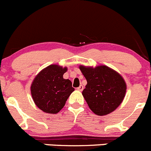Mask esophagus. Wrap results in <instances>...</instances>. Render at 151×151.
<instances>
[{"mask_svg":"<svg viewBox=\"0 0 151 151\" xmlns=\"http://www.w3.org/2000/svg\"><path fill=\"white\" fill-rule=\"evenodd\" d=\"M83 88H84V87H83V86H82V85H80V86H79V87H78V88H77V90H78V91H83Z\"/></svg>","mask_w":151,"mask_h":151,"instance_id":"esophagus-1","label":"esophagus"}]
</instances>
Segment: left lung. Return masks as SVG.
<instances>
[{
    "label": "left lung",
    "mask_w": 151,
    "mask_h": 151,
    "mask_svg": "<svg viewBox=\"0 0 151 151\" xmlns=\"http://www.w3.org/2000/svg\"><path fill=\"white\" fill-rule=\"evenodd\" d=\"M87 81L82 92L88 107L96 115H108L120 106L125 97L127 84L119 73L106 65H80Z\"/></svg>",
    "instance_id": "1"
}]
</instances>
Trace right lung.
I'll list each match as a JSON object with an SVG mask.
<instances>
[{"instance_id": "1", "label": "right lung", "mask_w": 151, "mask_h": 151, "mask_svg": "<svg viewBox=\"0 0 151 151\" xmlns=\"http://www.w3.org/2000/svg\"><path fill=\"white\" fill-rule=\"evenodd\" d=\"M67 69L59 65H50L42 69L33 80L31 95L35 104L44 112L58 113L74 91L71 80L63 78Z\"/></svg>"}]
</instances>
